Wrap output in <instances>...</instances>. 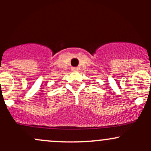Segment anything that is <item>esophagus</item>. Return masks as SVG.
Segmentation results:
<instances>
[{
	"mask_svg": "<svg viewBox=\"0 0 151 151\" xmlns=\"http://www.w3.org/2000/svg\"><path fill=\"white\" fill-rule=\"evenodd\" d=\"M71 71H72L73 72H77V71H79V68H77V67H72V68H71Z\"/></svg>",
	"mask_w": 151,
	"mask_h": 151,
	"instance_id": "esophagus-1",
	"label": "esophagus"
}]
</instances>
